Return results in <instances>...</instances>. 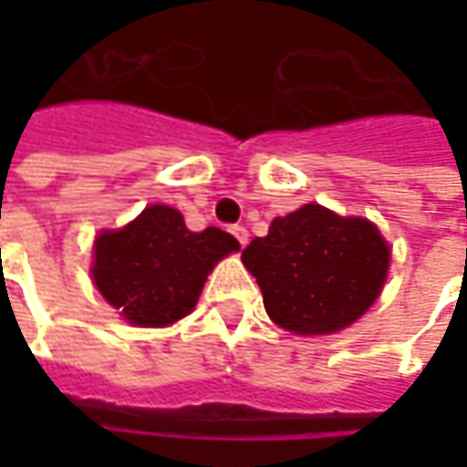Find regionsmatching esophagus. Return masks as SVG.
I'll use <instances>...</instances> for the list:
<instances>
[{
  "mask_svg": "<svg viewBox=\"0 0 467 467\" xmlns=\"http://www.w3.org/2000/svg\"><path fill=\"white\" fill-rule=\"evenodd\" d=\"M231 234L236 236V242L242 244V246H246V242H249V231H246L244 225H231Z\"/></svg>",
  "mask_w": 467,
  "mask_h": 467,
  "instance_id": "1",
  "label": "esophagus"
}]
</instances>
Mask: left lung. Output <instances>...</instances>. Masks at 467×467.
<instances>
[{
	"label": "left lung",
	"mask_w": 467,
	"mask_h": 467,
	"mask_svg": "<svg viewBox=\"0 0 467 467\" xmlns=\"http://www.w3.org/2000/svg\"><path fill=\"white\" fill-rule=\"evenodd\" d=\"M273 322L296 335H327L356 322L379 296L389 246L377 225L304 205L275 218L242 252Z\"/></svg>",
	"instance_id": "obj_1"
}]
</instances>
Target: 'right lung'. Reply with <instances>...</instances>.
<instances>
[{"label": "right lung", "mask_w": 467, "mask_h": 467, "mask_svg": "<svg viewBox=\"0 0 467 467\" xmlns=\"http://www.w3.org/2000/svg\"><path fill=\"white\" fill-rule=\"evenodd\" d=\"M221 228L189 231L179 210L150 205L121 231L96 239L93 280L111 306L140 327H161L194 309L207 273L236 252Z\"/></svg>", "instance_id": "add662e5"}]
</instances>
